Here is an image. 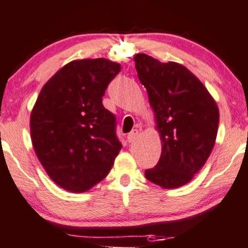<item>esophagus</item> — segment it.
<instances>
[{
    "mask_svg": "<svg viewBox=\"0 0 248 248\" xmlns=\"http://www.w3.org/2000/svg\"><path fill=\"white\" fill-rule=\"evenodd\" d=\"M138 134H140V132H138V130H132V131L127 135V142L129 143L135 142L136 138L138 137Z\"/></svg>",
    "mask_w": 248,
    "mask_h": 248,
    "instance_id": "esophagus-1",
    "label": "esophagus"
}]
</instances>
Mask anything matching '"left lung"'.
Segmentation results:
<instances>
[{"instance_id":"1","label":"left lung","mask_w":248,"mask_h":248,"mask_svg":"<svg viewBox=\"0 0 248 248\" xmlns=\"http://www.w3.org/2000/svg\"><path fill=\"white\" fill-rule=\"evenodd\" d=\"M134 59L162 142L158 163L145 170V177L162 188H178L190 182L208 159L219 108L204 85L181 63L161 62L144 53Z\"/></svg>"}]
</instances>
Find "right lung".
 <instances>
[{"label": "right lung", "mask_w": 248, "mask_h": 248, "mask_svg": "<svg viewBox=\"0 0 248 248\" xmlns=\"http://www.w3.org/2000/svg\"><path fill=\"white\" fill-rule=\"evenodd\" d=\"M119 71V63L104 58L71 61L44 85L31 110L34 150L65 190L91 189L106 177L121 151L116 117L103 105Z\"/></svg>", "instance_id": "obj_1"}]
</instances>
